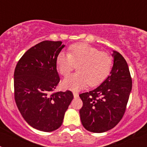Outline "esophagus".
I'll return each instance as SVG.
<instances>
[{"instance_id":"1","label":"esophagus","mask_w":147,"mask_h":147,"mask_svg":"<svg viewBox=\"0 0 147 147\" xmlns=\"http://www.w3.org/2000/svg\"><path fill=\"white\" fill-rule=\"evenodd\" d=\"M73 94H74V98H78V97H79V93H76V92H74V93H73Z\"/></svg>"}]
</instances>
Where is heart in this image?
I'll return each mask as SVG.
<instances>
[{"mask_svg":"<svg viewBox=\"0 0 147 147\" xmlns=\"http://www.w3.org/2000/svg\"><path fill=\"white\" fill-rule=\"evenodd\" d=\"M110 54L99 51L98 49L87 43H76L58 54L56 65L61 75L66 76L77 65L76 74L65 79L62 82L65 89L77 91L87 85L93 87L99 85L107 78L112 67Z\"/></svg>","mask_w":147,"mask_h":147,"instance_id":"obj_1","label":"heart"}]
</instances>
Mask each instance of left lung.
<instances>
[{
  "label": "left lung",
  "mask_w": 147,
  "mask_h": 147,
  "mask_svg": "<svg viewBox=\"0 0 147 147\" xmlns=\"http://www.w3.org/2000/svg\"><path fill=\"white\" fill-rule=\"evenodd\" d=\"M110 75L96 89L80 95L83 102L80 114L87 130L104 132L113 129L122 119L132 90V79L125 59L113 51Z\"/></svg>",
  "instance_id": "8db88e82"
}]
</instances>
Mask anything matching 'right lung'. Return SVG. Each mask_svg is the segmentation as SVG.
Instances as JSON below:
<instances>
[{
	"label": "right lung",
	"instance_id": "1",
	"mask_svg": "<svg viewBox=\"0 0 147 147\" xmlns=\"http://www.w3.org/2000/svg\"><path fill=\"white\" fill-rule=\"evenodd\" d=\"M64 47L61 41H42L22 56L15 70L18 110L31 127L43 132H52L62 125L74 98L70 90L51 93L59 82L56 59Z\"/></svg>",
	"mask_w": 147,
	"mask_h": 147
}]
</instances>
